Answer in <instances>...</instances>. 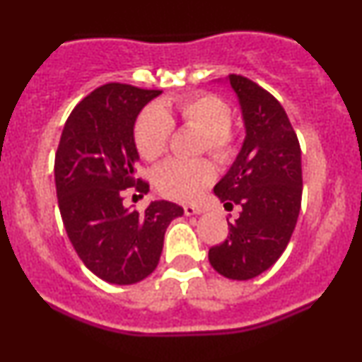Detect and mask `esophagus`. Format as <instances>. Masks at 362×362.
I'll return each mask as SVG.
<instances>
[{"label":"esophagus","instance_id":"1","mask_svg":"<svg viewBox=\"0 0 362 362\" xmlns=\"http://www.w3.org/2000/svg\"><path fill=\"white\" fill-rule=\"evenodd\" d=\"M204 211V207L199 206V204H185L184 206V213L187 216H192V214H201Z\"/></svg>","mask_w":362,"mask_h":362}]
</instances>
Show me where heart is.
Returning a JSON list of instances; mask_svg holds the SVG:
<instances>
[{
	"label": "heart",
	"mask_w": 362,
	"mask_h": 362,
	"mask_svg": "<svg viewBox=\"0 0 362 362\" xmlns=\"http://www.w3.org/2000/svg\"><path fill=\"white\" fill-rule=\"evenodd\" d=\"M202 132L199 151H207L218 161H228L238 149L240 136L231 126V107L213 93H197L165 100L139 114L134 126V143L139 155L155 161L167 151L173 124ZM213 167L206 160L165 161L155 173L158 192L173 201H192L213 180Z\"/></svg>",
	"instance_id": "1"
}]
</instances>
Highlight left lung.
Returning <instances> with one entry per match:
<instances>
[{
	"instance_id": "left-lung-1",
	"label": "left lung",
	"mask_w": 362,
	"mask_h": 362,
	"mask_svg": "<svg viewBox=\"0 0 362 362\" xmlns=\"http://www.w3.org/2000/svg\"><path fill=\"white\" fill-rule=\"evenodd\" d=\"M242 103L247 138L238 158L214 187L228 211V236L209 248V264L228 279L267 271L288 247L301 209V148L274 95L242 74L228 76Z\"/></svg>"
}]
</instances>
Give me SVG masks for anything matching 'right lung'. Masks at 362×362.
Returning <instances> with one entry per match:
<instances>
[{"label": "right lung", "instance_id": "add662e5", "mask_svg": "<svg viewBox=\"0 0 362 362\" xmlns=\"http://www.w3.org/2000/svg\"><path fill=\"white\" fill-rule=\"evenodd\" d=\"M161 90L107 83L74 107L54 160L57 204L78 257L110 284H134L156 269L178 204L151 202L143 213L124 207L129 192L143 195L148 180L138 178L134 122Z\"/></svg>", "mask_w": 362, "mask_h": 362}]
</instances>
